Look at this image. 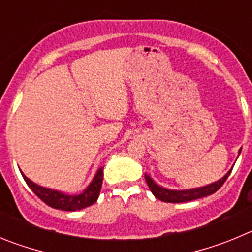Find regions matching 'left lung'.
<instances>
[{
	"label": "left lung",
	"mask_w": 252,
	"mask_h": 252,
	"mask_svg": "<svg viewBox=\"0 0 252 252\" xmlns=\"http://www.w3.org/2000/svg\"><path fill=\"white\" fill-rule=\"evenodd\" d=\"M241 153V150H240ZM231 174V170L224 175L222 179H220L218 182L209 184V186L202 187V188H194V189H188V190H171V189L162 188V187L158 186L153 179H151L149 175L145 174V180L148 183L149 188H150L151 193H153L158 199L162 202H168V203H183V202H189L194 201L198 198H203L207 195H211L213 193H216L218 189L223 186V183L226 182V179L228 178V175Z\"/></svg>",
	"instance_id": "1"
}]
</instances>
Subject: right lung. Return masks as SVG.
<instances>
[{
  "label": "right lung",
  "instance_id": "obj_1",
  "mask_svg": "<svg viewBox=\"0 0 252 252\" xmlns=\"http://www.w3.org/2000/svg\"><path fill=\"white\" fill-rule=\"evenodd\" d=\"M25 179L26 184L30 187V189L37 197L41 199L49 207L55 209H62V211H79L86 207L92 206L95 203L97 198H98L99 192H101L102 180H103V168H99L97 171L95 177L93 178L92 183L88 186V188L84 190L82 194L78 195H68L64 193L57 192V190H51V189L44 188L37 184L32 183L30 179L22 174Z\"/></svg>",
  "mask_w": 252,
  "mask_h": 252
}]
</instances>
